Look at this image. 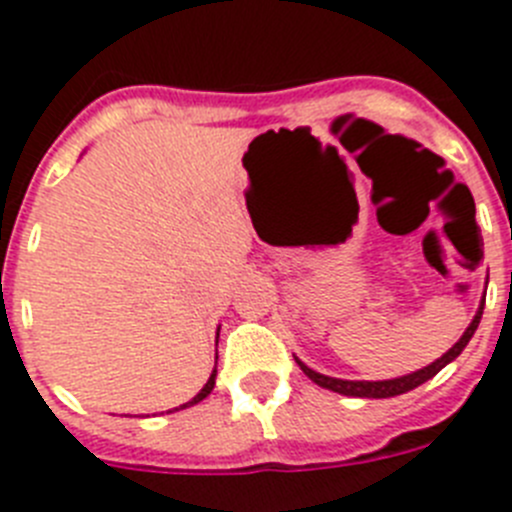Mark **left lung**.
<instances>
[{
	"instance_id": "obj_1",
	"label": "left lung",
	"mask_w": 512,
	"mask_h": 512,
	"mask_svg": "<svg viewBox=\"0 0 512 512\" xmlns=\"http://www.w3.org/2000/svg\"><path fill=\"white\" fill-rule=\"evenodd\" d=\"M482 310H485V300L479 302V310L477 315L472 318V323H469V328L464 330V336L459 338V341L454 343V346L446 351V354L441 356V359H436L433 364L423 366V369H418V372L413 374H405V377H395V379H379V382H364V379H338V377H328V374H320L315 372V369H310V366L305 364V361H300L295 356V361L300 364L302 372L307 374V377L312 379V382L318 384V387H325V390L330 392H338V395H346V397H372V400H384V397H397V395H405V392L415 390V387H420L423 382H428V379L436 377L438 372H441L443 366L451 364V361L456 359V356L467 348V343L472 341L474 330H477L479 320H482Z\"/></svg>"
}]
</instances>
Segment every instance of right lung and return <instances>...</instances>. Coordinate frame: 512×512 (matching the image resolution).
Returning a JSON list of instances; mask_svg holds the SVG:
<instances>
[{
  "label": "right lung",
  "mask_w": 512,
  "mask_h": 512,
  "mask_svg": "<svg viewBox=\"0 0 512 512\" xmlns=\"http://www.w3.org/2000/svg\"><path fill=\"white\" fill-rule=\"evenodd\" d=\"M217 336H220V330H217ZM215 346H217V341H215ZM215 377H217V348H215V369H212V374H210V379H207L205 387H202V390L197 392V395H194L192 400L184 402V405H179V408H174V410H184V408H189V405H197V402L205 400V397L212 392V387H215ZM174 410H169V413H174Z\"/></svg>",
  "instance_id": "add662e5"
}]
</instances>
